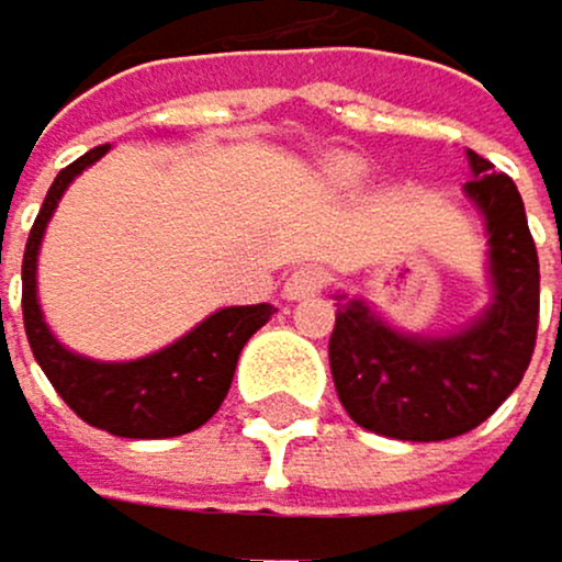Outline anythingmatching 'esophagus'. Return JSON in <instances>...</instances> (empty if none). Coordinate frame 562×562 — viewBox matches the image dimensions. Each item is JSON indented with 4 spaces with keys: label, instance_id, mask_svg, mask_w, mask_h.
Masks as SVG:
<instances>
[{
    "label": "esophagus",
    "instance_id": "34e87169",
    "mask_svg": "<svg viewBox=\"0 0 562 562\" xmlns=\"http://www.w3.org/2000/svg\"><path fill=\"white\" fill-rule=\"evenodd\" d=\"M328 286V272L318 266H301L286 276L283 283V296L286 301H307V296H318Z\"/></svg>",
    "mask_w": 562,
    "mask_h": 562
}]
</instances>
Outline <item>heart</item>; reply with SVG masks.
<instances>
[{"mask_svg": "<svg viewBox=\"0 0 562 562\" xmlns=\"http://www.w3.org/2000/svg\"><path fill=\"white\" fill-rule=\"evenodd\" d=\"M331 170H336L342 181H357V178H363L367 167L357 157H342V160H336V167H331Z\"/></svg>", "mask_w": 562, "mask_h": 562, "instance_id": "b5f03b06", "label": "heart"}]
</instances>
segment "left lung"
Returning a JSON list of instances; mask_svg holds the SVG:
<instances>
[{"instance_id": "1", "label": "left lung", "mask_w": 562, "mask_h": 562, "mask_svg": "<svg viewBox=\"0 0 562 562\" xmlns=\"http://www.w3.org/2000/svg\"><path fill=\"white\" fill-rule=\"evenodd\" d=\"M465 195L486 216L493 304L454 336H405L363 301H342L328 339L342 409L395 440H448L475 430L521 384L539 331V251L507 175L469 149Z\"/></svg>"}]
</instances>
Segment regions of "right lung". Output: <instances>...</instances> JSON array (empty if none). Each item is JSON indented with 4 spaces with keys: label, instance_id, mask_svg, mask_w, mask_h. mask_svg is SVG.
Here are the masks:
<instances>
[{
    "label": "right lung",
    "instance_id": "right-lung-1",
    "mask_svg": "<svg viewBox=\"0 0 562 562\" xmlns=\"http://www.w3.org/2000/svg\"><path fill=\"white\" fill-rule=\"evenodd\" d=\"M108 149L111 146H97L83 153L79 160H72L66 170H58V178L52 181L41 213L31 226V237H26V251H23L26 342H31L34 360L48 374L61 402L83 423H90V427L108 430L114 437H135V440L181 437L199 430L223 405L226 392H231L240 349L272 318V304L223 307L210 314L202 325H195L188 336H181L178 342H170L160 352H149L143 360L101 363L61 346L48 331V325H44V314L37 304L41 237L61 192L93 160H101Z\"/></svg>",
    "mask_w": 562,
    "mask_h": 562
}]
</instances>
